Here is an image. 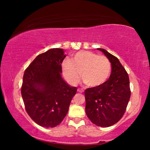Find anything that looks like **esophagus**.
Returning a JSON list of instances; mask_svg holds the SVG:
<instances>
[{
    "instance_id": "1",
    "label": "esophagus",
    "mask_w": 150,
    "mask_h": 150,
    "mask_svg": "<svg viewBox=\"0 0 150 150\" xmlns=\"http://www.w3.org/2000/svg\"><path fill=\"white\" fill-rule=\"evenodd\" d=\"M77 91H78L79 93H82V92H83V90L81 89V88H78Z\"/></svg>"
}]
</instances>
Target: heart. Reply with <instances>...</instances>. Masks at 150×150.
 Returning a JSON list of instances; mask_svg holds the SVG:
<instances>
[{
	"instance_id": "obj_1",
	"label": "heart",
	"mask_w": 150,
	"mask_h": 150,
	"mask_svg": "<svg viewBox=\"0 0 150 150\" xmlns=\"http://www.w3.org/2000/svg\"><path fill=\"white\" fill-rule=\"evenodd\" d=\"M62 69L63 76L71 84L77 85L82 75L86 84L96 87L107 81L110 74L111 64L105 56L88 51H81L73 55L70 61L63 62Z\"/></svg>"
}]
</instances>
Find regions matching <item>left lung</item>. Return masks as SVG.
<instances>
[{"mask_svg": "<svg viewBox=\"0 0 150 150\" xmlns=\"http://www.w3.org/2000/svg\"><path fill=\"white\" fill-rule=\"evenodd\" d=\"M111 63L110 77L103 85L85 91V112L95 125L109 127L122 117L130 98L128 75L117 57L102 48H97Z\"/></svg>", "mask_w": 150, "mask_h": 150, "instance_id": "left-lung-1", "label": "left lung"}]
</instances>
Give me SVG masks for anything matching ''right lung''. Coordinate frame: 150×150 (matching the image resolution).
I'll use <instances>...</instances> for the list:
<instances>
[{"label": "right lung", "instance_id": "obj_1", "mask_svg": "<svg viewBox=\"0 0 150 150\" xmlns=\"http://www.w3.org/2000/svg\"><path fill=\"white\" fill-rule=\"evenodd\" d=\"M64 52L52 48L38 55L24 74L21 93L25 108L35 123L45 128L62 122L77 92V87L62 77Z\"/></svg>", "mask_w": 150, "mask_h": 150}]
</instances>
